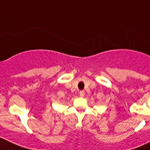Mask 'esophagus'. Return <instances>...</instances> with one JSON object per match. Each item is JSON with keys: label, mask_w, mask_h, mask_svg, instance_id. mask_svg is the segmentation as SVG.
<instances>
[{"label": "esophagus", "mask_w": 150, "mask_h": 150, "mask_svg": "<svg viewBox=\"0 0 150 150\" xmlns=\"http://www.w3.org/2000/svg\"><path fill=\"white\" fill-rule=\"evenodd\" d=\"M79 95H80L81 97H83V96L85 95V92L83 91V90H81V91L79 92Z\"/></svg>", "instance_id": "34e87169"}]
</instances>
